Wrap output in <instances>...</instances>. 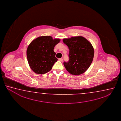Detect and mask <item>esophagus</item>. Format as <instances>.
<instances>
[{
  "instance_id": "esophagus-1",
  "label": "esophagus",
  "mask_w": 121,
  "mask_h": 121,
  "mask_svg": "<svg viewBox=\"0 0 121 121\" xmlns=\"http://www.w3.org/2000/svg\"><path fill=\"white\" fill-rule=\"evenodd\" d=\"M58 60H59L60 61H62V60H63V58H59V59H58Z\"/></svg>"
}]
</instances>
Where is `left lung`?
<instances>
[{
  "label": "left lung",
  "instance_id": "left-lung-1",
  "mask_svg": "<svg viewBox=\"0 0 121 121\" xmlns=\"http://www.w3.org/2000/svg\"><path fill=\"white\" fill-rule=\"evenodd\" d=\"M63 41L69 50V61L64 64L66 69L74 75L84 73L94 58V49L91 43L82 36L65 38Z\"/></svg>",
  "mask_w": 121,
  "mask_h": 121
}]
</instances>
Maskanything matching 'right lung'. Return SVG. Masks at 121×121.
Instances as JSON below:
<instances>
[{
  "label": "right lung",
  "instance_id": "add662e5",
  "mask_svg": "<svg viewBox=\"0 0 121 121\" xmlns=\"http://www.w3.org/2000/svg\"><path fill=\"white\" fill-rule=\"evenodd\" d=\"M60 41L51 36H41L33 40L27 49V61L31 69L35 73L45 74L52 69L57 61L54 48Z\"/></svg>",
  "mask_w": 121,
  "mask_h": 121
}]
</instances>
